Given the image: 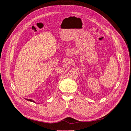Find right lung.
Wrapping results in <instances>:
<instances>
[{
	"label": "right lung",
	"instance_id": "1",
	"mask_svg": "<svg viewBox=\"0 0 131 131\" xmlns=\"http://www.w3.org/2000/svg\"><path fill=\"white\" fill-rule=\"evenodd\" d=\"M27 100H28V101H30V102H35L34 101V100H31V99H26Z\"/></svg>",
	"mask_w": 131,
	"mask_h": 131
}]
</instances>
